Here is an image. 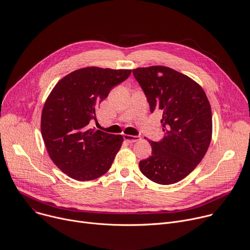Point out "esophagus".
I'll list each match as a JSON object with an SVG mask.
<instances>
[{"mask_svg": "<svg viewBox=\"0 0 250 250\" xmlns=\"http://www.w3.org/2000/svg\"><path fill=\"white\" fill-rule=\"evenodd\" d=\"M124 139L128 142V143H135V142H139L142 138L140 135H129V134H125L124 135Z\"/></svg>", "mask_w": 250, "mask_h": 250, "instance_id": "1", "label": "esophagus"}]
</instances>
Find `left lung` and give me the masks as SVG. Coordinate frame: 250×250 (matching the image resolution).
I'll return each instance as SVG.
<instances>
[{
    "instance_id": "left-lung-1",
    "label": "left lung",
    "mask_w": 250,
    "mask_h": 250,
    "mask_svg": "<svg viewBox=\"0 0 250 250\" xmlns=\"http://www.w3.org/2000/svg\"><path fill=\"white\" fill-rule=\"evenodd\" d=\"M132 74L150 111L162 112L164 138L149 141L151 155L140 162L144 175L158 185H172L201 162L211 141L212 115L202 87L167 66L138 67Z\"/></svg>"
}]
</instances>
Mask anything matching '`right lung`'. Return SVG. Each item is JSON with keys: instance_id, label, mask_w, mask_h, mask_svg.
I'll use <instances>...</instances> for the list:
<instances>
[{"instance_id": "add662e5", "label": "right lung", "mask_w": 250, "mask_h": 250, "mask_svg": "<svg viewBox=\"0 0 250 250\" xmlns=\"http://www.w3.org/2000/svg\"><path fill=\"white\" fill-rule=\"evenodd\" d=\"M131 70L90 66L63 77L53 88L42 111L41 131L54 164L70 177L87 181L104 174L122 146V135L90 124L112 87Z\"/></svg>"}]
</instances>
